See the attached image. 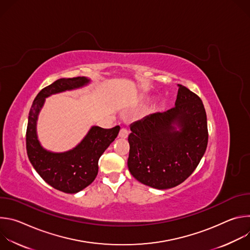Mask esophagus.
<instances>
[{
    "label": "esophagus",
    "instance_id": "esophagus-1",
    "mask_svg": "<svg viewBox=\"0 0 250 250\" xmlns=\"http://www.w3.org/2000/svg\"><path fill=\"white\" fill-rule=\"evenodd\" d=\"M128 136V131L126 128H122L119 133V137L121 138H126Z\"/></svg>",
    "mask_w": 250,
    "mask_h": 250
}]
</instances>
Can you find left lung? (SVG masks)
Wrapping results in <instances>:
<instances>
[{"label":"left lung","instance_id":"left-lung-1","mask_svg":"<svg viewBox=\"0 0 250 250\" xmlns=\"http://www.w3.org/2000/svg\"><path fill=\"white\" fill-rule=\"evenodd\" d=\"M175 106L130 125L127 167L140 183L164 190L184 182L208 146L207 115L201 99L178 84Z\"/></svg>","mask_w":250,"mask_h":250}]
</instances>
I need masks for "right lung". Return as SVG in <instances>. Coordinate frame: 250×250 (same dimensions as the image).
I'll return each instance as SVG.
<instances>
[{"instance_id": "obj_1", "label": "right lung", "mask_w": 250, "mask_h": 250, "mask_svg": "<svg viewBox=\"0 0 250 250\" xmlns=\"http://www.w3.org/2000/svg\"><path fill=\"white\" fill-rule=\"evenodd\" d=\"M90 83L91 79L87 77L58 79L38 94L28 114L26 129L28 159L48 185L68 194L80 192L95 180L99 158L116 139L121 127L117 125L106 129L93 125L75 147L64 152H54L42 146L37 129L38 120L46 98L84 88Z\"/></svg>"}]
</instances>
